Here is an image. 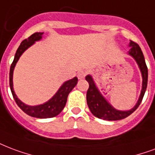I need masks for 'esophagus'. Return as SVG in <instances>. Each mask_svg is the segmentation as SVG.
Wrapping results in <instances>:
<instances>
[{"mask_svg":"<svg viewBox=\"0 0 155 155\" xmlns=\"http://www.w3.org/2000/svg\"><path fill=\"white\" fill-rule=\"evenodd\" d=\"M86 74H87V72L86 71H80V72L78 73V79H80V80H81V79H84V78L85 77Z\"/></svg>","mask_w":155,"mask_h":155,"instance_id":"34e87169","label":"esophagus"}]
</instances>
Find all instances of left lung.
I'll return each mask as SVG.
<instances>
[{"mask_svg": "<svg viewBox=\"0 0 155 155\" xmlns=\"http://www.w3.org/2000/svg\"><path fill=\"white\" fill-rule=\"evenodd\" d=\"M128 47H130V49L127 51V54L136 61L142 77V85H141L140 96L136 105L132 109L120 110L114 108L101 94L97 86L96 83L93 80V76L91 75H87L85 76V80L89 84V88L87 91V95H86L87 104L92 114L101 120L114 121V120L125 119L126 117L129 116L130 114L137 109L145 95L146 87H147V82H148V69L146 67L143 53L137 44L132 41H130Z\"/></svg>", "mask_w": 155, "mask_h": 155, "instance_id": "8db88e82", "label": "left lung"}]
</instances>
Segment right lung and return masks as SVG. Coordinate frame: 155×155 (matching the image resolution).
Wrapping results in <instances>:
<instances>
[{
	"label": "right lung",
	"instance_id": "obj_1",
	"mask_svg": "<svg viewBox=\"0 0 155 155\" xmlns=\"http://www.w3.org/2000/svg\"><path fill=\"white\" fill-rule=\"evenodd\" d=\"M44 32H35L31 35L28 39H26L22 41L20 44L19 47L18 48L16 54L15 55L14 61L12 62L10 71H9V87L11 90L12 95L14 97L15 101H16L17 105L20 107L22 111L25 112L26 114L31 117L38 118V119H48L53 118L59 114L66 106L67 101V97L71 93V91L75 88L77 84V77H74L69 80L65 81L62 85L60 86L58 90L51 98L48 100L43 104L36 105V106H29L20 100L14 89V84H13V75H14V70L17 64L18 59L24 52L33 45L36 41H40L42 40Z\"/></svg>",
	"mask_w": 155,
	"mask_h": 155
}]
</instances>
